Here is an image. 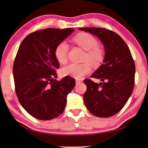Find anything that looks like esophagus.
<instances>
[{"mask_svg": "<svg viewBox=\"0 0 148 148\" xmlns=\"http://www.w3.org/2000/svg\"><path fill=\"white\" fill-rule=\"evenodd\" d=\"M75 82H76V84H79V83H81L82 82V80H79V79H76L75 80Z\"/></svg>", "mask_w": 148, "mask_h": 148, "instance_id": "esophagus-1", "label": "esophagus"}]
</instances>
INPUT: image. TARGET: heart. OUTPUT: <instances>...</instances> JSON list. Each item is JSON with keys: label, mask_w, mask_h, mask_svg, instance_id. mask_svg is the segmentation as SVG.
<instances>
[{"label": "heart", "mask_w": 148, "mask_h": 148, "mask_svg": "<svg viewBox=\"0 0 148 148\" xmlns=\"http://www.w3.org/2000/svg\"><path fill=\"white\" fill-rule=\"evenodd\" d=\"M73 40L78 46L86 51L82 64H70L62 69V73L75 79H81L91 71V65L99 66L105 58L103 49L98 46L99 42L93 36L87 33H81L74 38ZM69 46L65 42H61L55 49V57L58 62L65 64L67 62Z\"/></svg>", "instance_id": "obj_1"}]
</instances>
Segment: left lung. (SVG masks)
Here are the masks:
<instances>
[{
  "instance_id": "obj_1",
  "label": "left lung",
  "mask_w": 148,
  "mask_h": 148,
  "mask_svg": "<svg viewBox=\"0 0 148 148\" xmlns=\"http://www.w3.org/2000/svg\"><path fill=\"white\" fill-rule=\"evenodd\" d=\"M79 30L96 36L105 49L103 64L90 76L102 82L84 80L87 87L83 96L86 106L97 116L114 115L123 108L134 88L135 64L130 49L112 31L97 27L79 28Z\"/></svg>"
}]
</instances>
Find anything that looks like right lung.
I'll return each instance as SVG.
<instances>
[{"label": "right lung", "mask_w": 148, "mask_h": 148, "mask_svg": "<svg viewBox=\"0 0 148 148\" xmlns=\"http://www.w3.org/2000/svg\"><path fill=\"white\" fill-rule=\"evenodd\" d=\"M74 29L48 28L33 32L20 45L13 66L15 90L25 110L40 120L58 117L64 110L67 95L75 85V79L66 76L60 81L55 57L57 45Z\"/></svg>", "instance_id": "right-lung-1"}]
</instances>
